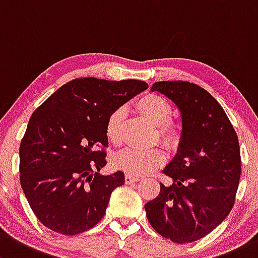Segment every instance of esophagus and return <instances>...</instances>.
Segmentation results:
<instances>
[{
  "label": "esophagus",
  "instance_id": "34e87169",
  "mask_svg": "<svg viewBox=\"0 0 258 258\" xmlns=\"http://www.w3.org/2000/svg\"><path fill=\"white\" fill-rule=\"evenodd\" d=\"M137 180H138V178L134 177V175H131V174H126V177H124V181H126V184H134V183H136Z\"/></svg>",
  "mask_w": 258,
  "mask_h": 258
}]
</instances>
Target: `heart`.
Here are the masks:
<instances>
[{"label": "heart", "mask_w": 258, "mask_h": 258, "mask_svg": "<svg viewBox=\"0 0 258 258\" xmlns=\"http://www.w3.org/2000/svg\"><path fill=\"white\" fill-rule=\"evenodd\" d=\"M136 108L143 116L157 124L156 138L168 147L178 146L181 137V128L178 122L172 120L173 108L167 99L157 94H147L136 101ZM124 121V108L117 107L108 115L105 132L111 143L120 145L122 141V126ZM164 152L161 148L137 150L126 148L113 157V165L127 174H147L163 164Z\"/></svg>", "instance_id": "obj_1"}]
</instances>
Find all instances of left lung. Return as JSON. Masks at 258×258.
<instances>
[{
	"instance_id": "left-lung-1",
	"label": "left lung",
	"mask_w": 258,
	"mask_h": 258,
	"mask_svg": "<svg viewBox=\"0 0 258 258\" xmlns=\"http://www.w3.org/2000/svg\"><path fill=\"white\" fill-rule=\"evenodd\" d=\"M152 91L165 95L180 111L181 137L163 169L158 197L145 205L159 235L188 243L210 234L235 204L241 174L238 138L224 108L205 89L189 81H158Z\"/></svg>"
}]
</instances>
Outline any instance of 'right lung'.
Segmentation results:
<instances>
[{
	"label": "right lung",
	"instance_id": "right-lung-1",
	"mask_svg": "<svg viewBox=\"0 0 258 258\" xmlns=\"http://www.w3.org/2000/svg\"><path fill=\"white\" fill-rule=\"evenodd\" d=\"M147 88L141 80L80 78L64 84L32 113L20 146V180L44 226L77 235L101 220L111 193L124 184L121 170L99 173L106 164V120Z\"/></svg>",
	"mask_w": 258,
	"mask_h": 258
}]
</instances>
